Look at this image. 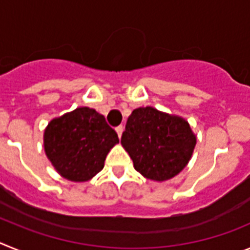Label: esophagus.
I'll list each match as a JSON object with an SVG mask.
<instances>
[{"label":"esophagus","instance_id":"esophagus-1","mask_svg":"<svg viewBox=\"0 0 250 250\" xmlns=\"http://www.w3.org/2000/svg\"><path fill=\"white\" fill-rule=\"evenodd\" d=\"M115 130H116V132H118L119 138H121V134H123V131H124V126H123V125H120V126H118Z\"/></svg>","mask_w":250,"mask_h":250}]
</instances>
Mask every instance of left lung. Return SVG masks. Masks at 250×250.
<instances>
[{
	"instance_id": "8db88e82",
	"label": "left lung",
	"mask_w": 250,
	"mask_h": 250,
	"mask_svg": "<svg viewBox=\"0 0 250 250\" xmlns=\"http://www.w3.org/2000/svg\"><path fill=\"white\" fill-rule=\"evenodd\" d=\"M195 144L196 136L185 119L151 106L134 110L121 136L136 171L155 182L178 175L190 160Z\"/></svg>"
}]
</instances>
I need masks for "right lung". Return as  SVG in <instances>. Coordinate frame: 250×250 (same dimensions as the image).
<instances>
[{
  "label": "right lung",
  "mask_w": 250,
  "mask_h": 250,
  "mask_svg": "<svg viewBox=\"0 0 250 250\" xmlns=\"http://www.w3.org/2000/svg\"><path fill=\"white\" fill-rule=\"evenodd\" d=\"M118 143L115 130L90 107H77L51 120L43 134L48 160L71 182H87L101 171L106 155Z\"/></svg>",
  "instance_id": "1"
}]
</instances>
